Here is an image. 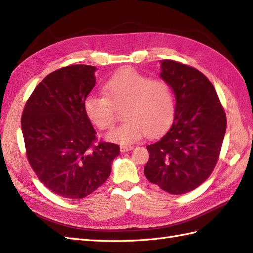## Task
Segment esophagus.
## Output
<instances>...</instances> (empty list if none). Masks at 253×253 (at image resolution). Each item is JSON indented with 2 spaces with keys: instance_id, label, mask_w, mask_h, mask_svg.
Here are the masks:
<instances>
[{
  "instance_id": "34e87169",
  "label": "esophagus",
  "mask_w": 253,
  "mask_h": 253,
  "mask_svg": "<svg viewBox=\"0 0 253 253\" xmlns=\"http://www.w3.org/2000/svg\"><path fill=\"white\" fill-rule=\"evenodd\" d=\"M120 149H121V152L122 153H125L127 151H130V150L132 149V147L131 146H121Z\"/></svg>"
}]
</instances>
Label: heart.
Instances as JSON below:
<instances>
[{"label": "heart", "mask_w": 253, "mask_h": 253, "mask_svg": "<svg viewBox=\"0 0 253 253\" xmlns=\"http://www.w3.org/2000/svg\"><path fill=\"white\" fill-rule=\"evenodd\" d=\"M104 95L89 94L84 110L89 121L99 129L113 127L116 109L125 106L126 121L111 130L106 139L118 143H131L144 133L153 137L162 132L173 120L175 98L164 79H151L136 68H122L106 80Z\"/></svg>", "instance_id": "obj_1"}]
</instances>
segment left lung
<instances>
[{"mask_svg":"<svg viewBox=\"0 0 253 253\" xmlns=\"http://www.w3.org/2000/svg\"><path fill=\"white\" fill-rule=\"evenodd\" d=\"M160 76L176 96L174 121L164 136L147 146L149 181L173 195L189 192L215 168L226 131V114L211 82L186 64L161 61Z\"/></svg>","mask_w":253,"mask_h":253,"instance_id":"1","label":"left lung"}]
</instances>
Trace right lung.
<instances>
[{"label": "right lung", "mask_w": 253, "mask_h": 253, "mask_svg": "<svg viewBox=\"0 0 253 253\" xmlns=\"http://www.w3.org/2000/svg\"><path fill=\"white\" fill-rule=\"evenodd\" d=\"M95 67L71 65L47 75L27 100L21 115L26 155L47 189L68 199L90 195L109 178L118 154L99 141L84 110L95 84Z\"/></svg>", "instance_id": "1"}]
</instances>
